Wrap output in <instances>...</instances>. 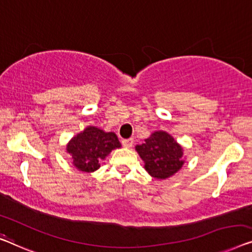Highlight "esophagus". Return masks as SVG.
I'll list each match as a JSON object with an SVG mask.
<instances>
[{
  "mask_svg": "<svg viewBox=\"0 0 252 252\" xmlns=\"http://www.w3.org/2000/svg\"><path fill=\"white\" fill-rule=\"evenodd\" d=\"M122 143L125 148H130L134 143V140H133V138H126V140L122 141Z\"/></svg>",
  "mask_w": 252,
  "mask_h": 252,
  "instance_id": "34e87169",
  "label": "esophagus"
}]
</instances>
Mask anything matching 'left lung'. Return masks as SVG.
Wrapping results in <instances>:
<instances>
[{
	"label": "left lung",
	"instance_id": "left-lung-1",
	"mask_svg": "<svg viewBox=\"0 0 252 252\" xmlns=\"http://www.w3.org/2000/svg\"><path fill=\"white\" fill-rule=\"evenodd\" d=\"M135 149L144 161L145 170L157 180L169 178L184 165L183 148L163 130L152 133Z\"/></svg>",
	"mask_w": 252,
	"mask_h": 252
}]
</instances>
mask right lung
<instances>
[{
    "instance_id": "obj_1",
    "label": "right lung",
    "mask_w": 252,
    "mask_h": 252,
    "mask_svg": "<svg viewBox=\"0 0 252 252\" xmlns=\"http://www.w3.org/2000/svg\"><path fill=\"white\" fill-rule=\"evenodd\" d=\"M114 132H104L95 126H89L76 135L67 144V152L72 157V165L85 173L100 168V162L114 149L120 148Z\"/></svg>"
}]
</instances>
